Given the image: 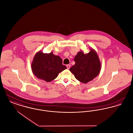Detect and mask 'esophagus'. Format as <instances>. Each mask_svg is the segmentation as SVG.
<instances>
[{
  "label": "esophagus",
  "mask_w": 133,
  "mask_h": 133,
  "mask_svg": "<svg viewBox=\"0 0 133 133\" xmlns=\"http://www.w3.org/2000/svg\"><path fill=\"white\" fill-rule=\"evenodd\" d=\"M66 67H67V68L68 69H69L70 68V65L69 64H68V65H66Z\"/></svg>",
  "instance_id": "1"
}]
</instances>
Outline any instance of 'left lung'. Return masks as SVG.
I'll list each match as a JSON object with an SVG mask.
<instances>
[{
    "label": "left lung",
    "instance_id": "1",
    "mask_svg": "<svg viewBox=\"0 0 133 133\" xmlns=\"http://www.w3.org/2000/svg\"><path fill=\"white\" fill-rule=\"evenodd\" d=\"M90 52L84 54L83 51L78 52L75 56V64L70 68L76 79L83 83L93 80L99 75L101 63L96 51L90 48Z\"/></svg>",
    "mask_w": 133,
    "mask_h": 133
}]
</instances>
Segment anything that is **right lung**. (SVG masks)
<instances>
[{
    "mask_svg": "<svg viewBox=\"0 0 133 133\" xmlns=\"http://www.w3.org/2000/svg\"><path fill=\"white\" fill-rule=\"evenodd\" d=\"M67 67L62 64V60L59 56L38 51L33 58L32 71L37 78L49 82L57 78L59 73Z\"/></svg>",
    "mask_w": 133,
    "mask_h": 133,
    "instance_id": "obj_1",
    "label": "right lung"
}]
</instances>
